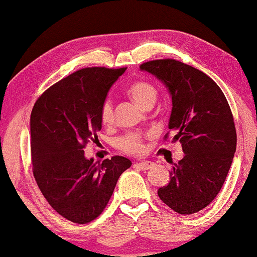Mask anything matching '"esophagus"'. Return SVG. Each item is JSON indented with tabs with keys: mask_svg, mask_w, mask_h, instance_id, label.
I'll list each match as a JSON object with an SVG mask.
<instances>
[{
	"mask_svg": "<svg viewBox=\"0 0 257 257\" xmlns=\"http://www.w3.org/2000/svg\"><path fill=\"white\" fill-rule=\"evenodd\" d=\"M135 166L138 167L139 170H142V171H147L149 168L153 166V163L152 161H140V163H136Z\"/></svg>",
	"mask_w": 257,
	"mask_h": 257,
	"instance_id": "esophagus-1",
	"label": "esophagus"
}]
</instances>
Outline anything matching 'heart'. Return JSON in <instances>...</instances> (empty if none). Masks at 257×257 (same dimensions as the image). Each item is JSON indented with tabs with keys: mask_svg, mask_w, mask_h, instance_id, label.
Returning a JSON list of instances; mask_svg holds the SVG:
<instances>
[{
	"mask_svg": "<svg viewBox=\"0 0 257 257\" xmlns=\"http://www.w3.org/2000/svg\"><path fill=\"white\" fill-rule=\"evenodd\" d=\"M126 92L139 106L147 108L152 106L158 97V89L156 85L149 80H135L127 86ZM100 120L104 125H111L114 120L113 105L111 100H105L100 108ZM145 136L138 132H131L119 139L118 145L125 153L128 154H142L145 151V144H144Z\"/></svg>",
	"mask_w": 257,
	"mask_h": 257,
	"instance_id": "1",
	"label": "heart"
}]
</instances>
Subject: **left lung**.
Listing matches in <instances>:
<instances>
[{"instance_id":"obj_1","label":"left lung","mask_w":257,"mask_h":257,"mask_svg":"<svg viewBox=\"0 0 257 257\" xmlns=\"http://www.w3.org/2000/svg\"><path fill=\"white\" fill-rule=\"evenodd\" d=\"M140 69L170 90L173 107L168 127L185 153L172 167L170 184L158 189V195L179 214L200 212L219 194L236 151L229 104L210 77L182 62L156 59Z\"/></svg>"}]
</instances>
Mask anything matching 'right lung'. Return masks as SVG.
<instances>
[{"instance_id":"right-lung-1","label":"right lung","mask_w":257,"mask_h":257,"mask_svg":"<svg viewBox=\"0 0 257 257\" xmlns=\"http://www.w3.org/2000/svg\"><path fill=\"white\" fill-rule=\"evenodd\" d=\"M125 70L80 69L45 90L31 111L34 178L49 205L73 223L97 219L132 165L120 156L101 163L84 157L86 144L101 128L100 108L108 90Z\"/></svg>"}]
</instances>
